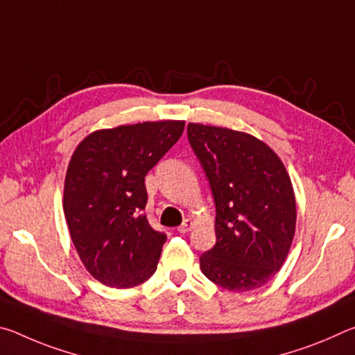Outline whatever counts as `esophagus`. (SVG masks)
Instances as JSON below:
<instances>
[{"label": "esophagus", "instance_id": "34e87169", "mask_svg": "<svg viewBox=\"0 0 355 355\" xmlns=\"http://www.w3.org/2000/svg\"><path fill=\"white\" fill-rule=\"evenodd\" d=\"M192 225H194V224H192L191 219H184L183 224L178 227V232H180V233H188V232L191 230V228H192Z\"/></svg>", "mask_w": 355, "mask_h": 355}]
</instances>
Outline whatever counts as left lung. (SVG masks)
Returning <instances> with one entry per match:
<instances>
[{"instance_id": "left-lung-1", "label": "left lung", "mask_w": 355, "mask_h": 355, "mask_svg": "<svg viewBox=\"0 0 355 355\" xmlns=\"http://www.w3.org/2000/svg\"><path fill=\"white\" fill-rule=\"evenodd\" d=\"M188 141L211 188L216 244L200 269L228 291L268 284L284 264L296 228V199L279 156L257 137L189 123Z\"/></svg>"}]
</instances>
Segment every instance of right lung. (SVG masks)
<instances>
[{"label":"right lung","instance_id":"right-lung-1","mask_svg":"<svg viewBox=\"0 0 355 355\" xmlns=\"http://www.w3.org/2000/svg\"><path fill=\"white\" fill-rule=\"evenodd\" d=\"M183 128L180 120H163L100 130L71 156L64 214L83 264L106 286H136L156 271L167 236L144 214V182Z\"/></svg>","mask_w":355,"mask_h":355}]
</instances>
